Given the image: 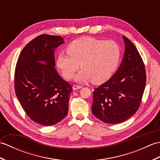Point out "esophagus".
Segmentation results:
<instances>
[{
  "label": "esophagus",
  "instance_id": "obj_1",
  "mask_svg": "<svg viewBox=\"0 0 160 160\" xmlns=\"http://www.w3.org/2000/svg\"><path fill=\"white\" fill-rule=\"evenodd\" d=\"M81 88H82V86H80V85H76V84H75V85L73 86V90H77V89H80Z\"/></svg>",
  "mask_w": 160,
  "mask_h": 160
}]
</instances>
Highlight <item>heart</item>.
<instances>
[{"instance_id": "b5f03b06", "label": "heart", "mask_w": 160, "mask_h": 160, "mask_svg": "<svg viewBox=\"0 0 160 160\" xmlns=\"http://www.w3.org/2000/svg\"><path fill=\"white\" fill-rule=\"evenodd\" d=\"M67 49V52L58 55L57 67L62 76L70 80L80 63L82 69L76 77L79 82H104L116 69L120 59V46L113 40L82 37L70 42Z\"/></svg>"}]
</instances>
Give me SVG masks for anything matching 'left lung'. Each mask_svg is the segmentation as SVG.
I'll list each match as a JSON object with an SVG mask.
<instances>
[{
  "label": "left lung",
  "mask_w": 160,
  "mask_h": 160,
  "mask_svg": "<svg viewBox=\"0 0 160 160\" xmlns=\"http://www.w3.org/2000/svg\"><path fill=\"white\" fill-rule=\"evenodd\" d=\"M125 52L118 71L93 91V114L107 124H119L133 115L140 106L147 76L136 47L123 36Z\"/></svg>",
  "instance_id": "8db88e82"
}]
</instances>
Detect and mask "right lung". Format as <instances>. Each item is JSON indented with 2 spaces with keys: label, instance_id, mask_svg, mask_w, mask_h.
Segmentation results:
<instances>
[{
  "label": "right lung",
  "instance_id": "add662e5",
  "mask_svg": "<svg viewBox=\"0 0 160 160\" xmlns=\"http://www.w3.org/2000/svg\"><path fill=\"white\" fill-rule=\"evenodd\" d=\"M59 36L42 34L22 50L14 74L16 95L28 116L43 126L66 116L73 88L57 73L54 49L63 44Z\"/></svg>",
  "mask_w": 160,
  "mask_h": 160
}]
</instances>
